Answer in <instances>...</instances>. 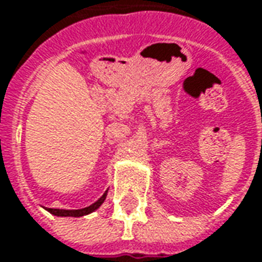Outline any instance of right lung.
Returning a JSON list of instances; mask_svg holds the SVG:
<instances>
[{
    "instance_id": "add662e5",
    "label": "right lung",
    "mask_w": 262,
    "mask_h": 262,
    "mask_svg": "<svg viewBox=\"0 0 262 262\" xmlns=\"http://www.w3.org/2000/svg\"><path fill=\"white\" fill-rule=\"evenodd\" d=\"M108 192V191H106ZM106 192L103 193L102 196L98 199L97 202L92 203L90 206H86L84 209H75V210H67V209H52V208H48V210L54 216H73V217H80V216H84V214H88L94 212V210H97L101 205L105 201V198H106Z\"/></svg>"
}]
</instances>
